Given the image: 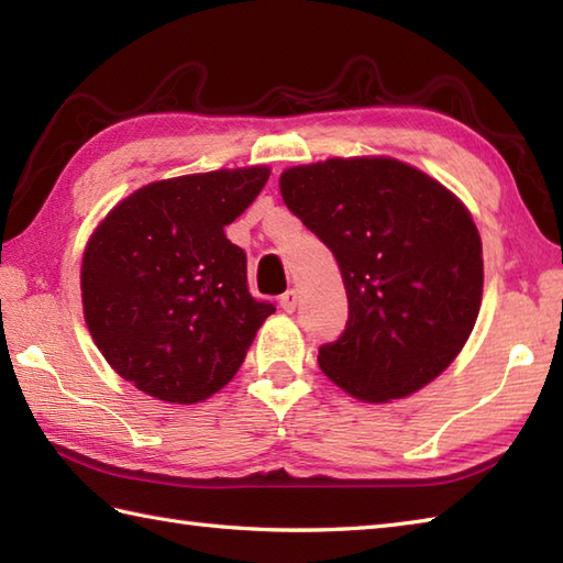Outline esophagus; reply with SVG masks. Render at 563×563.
Returning a JSON list of instances; mask_svg holds the SVG:
<instances>
[{
    "label": "esophagus",
    "instance_id": "obj_1",
    "mask_svg": "<svg viewBox=\"0 0 563 563\" xmlns=\"http://www.w3.org/2000/svg\"><path fill=\"white\" fill-rule=\"evenodd\" d=\"M297 302H300V295H297V290H288L280 295V307L285 309V312H295Z\"/></svg>",
    "mask_w": 563,
    "mask_h": 563
}]
</instances>
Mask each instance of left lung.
<instances>
[{
	"label": "left lung",
	"mask_w": 563,
	"mask_h": 563,
	"mask_svg": "<svg viewBox=\"0 0 563 563\" xmlns=\"http://www.w3.org/2000/svg\"><path fill=\"white\" fill-rule=\"evenodd\" d=\"M285 206L336 256L349 321L319 365L363 401L409 397L445 369L482 307V239L445 186L387 159H327L280 176Z\"/></svg>",
	"instance_id": "obj_1"
}]
</instances>
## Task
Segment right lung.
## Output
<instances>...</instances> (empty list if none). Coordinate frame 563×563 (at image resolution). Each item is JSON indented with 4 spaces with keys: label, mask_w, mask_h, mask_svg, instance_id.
I'll return each instance as SVG.
<instances>
[{
    "label": "right lung",
    "mask_w": 563,
    "mask_h": 563,
    "mask_svg": "<svg viewBox=\"0 0 563 563\" xmlns=\"http://www.w3.org/2000/svg\"><path fill=\"white\" fill-rule=\"evenodd\" d=\"M268 174L251 166L150 184L91 234L84 319L109 365L140 391L172 404L208 399L275 312L249 292L244 249L224 234Z\"/></svg>",
    "instance_id": "add662e5"
}]
</instances>
